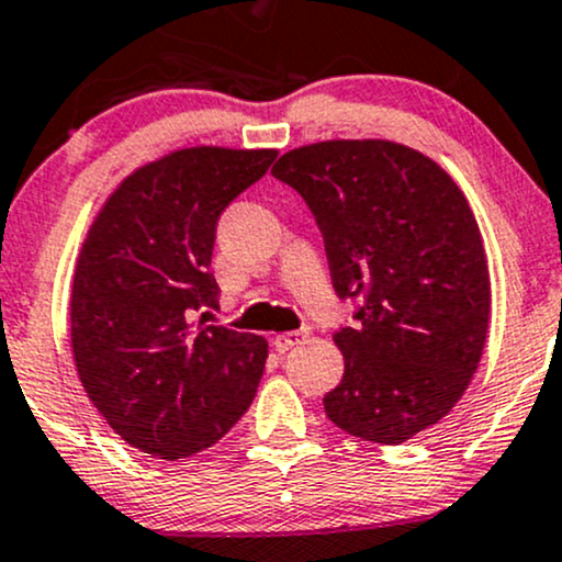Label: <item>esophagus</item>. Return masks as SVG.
Wrapping results in <instances>:
<instances>
[{
  "instance_id": "34e87169",
  "label": "esophagus",
  "mask_w": 562,
  "mask_h": 562,
  "mask_svg": "<svg viewBox=\"0 0 562 562\" xmlns=\"http://www.w3.org/2000/svg\"><path fill=\"white\" fill-rule=\"evenodd\" d=\"M302 339H305V334H302V331H283L273 339V345H276V350H279V352H286V350H292L294 345H300Z\"/></svg>"
}]
</instances>
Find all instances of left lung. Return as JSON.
<instances>
[{
	"mask_svg": "<svg viewBox=\"0 0 562 562\" xmlns=\"http://www.w3.org/2000/svg\"><path fill=\"white\" fill-rule=\"evenodd\" d=\"M273 178L311 206L334 292L356 324L334 334L339 430L398 446L457 406L481 363L491 281L468 199L430 156L393 140H324L283 154Z\"/></svg>",
	"mask_w": 562,
	"mask_h": 562,
	"instance_id": "8db88e82",
	"label": "left lung"
}]
</instances>
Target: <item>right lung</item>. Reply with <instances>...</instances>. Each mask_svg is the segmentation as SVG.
<instances>
[{
    "label": "right lung",
    "instance_id": "obj_1",
    "mask_svg": "<svg viewBox=\"0 0 562 562\" xmlns=\"http://www.w3.org/2000/svg\"><path fill=\"white\" fill-rule=\"evenodd\" d=\"M276 156L172 150L124 178L87 231L71 292L74 361L94 408L135 449L193 457L255 398L268 342L193 315L217 305L220 214Z\"/></svg>",
    "mask_w": 562,
    "mask_h": 562
}]
</instances>
